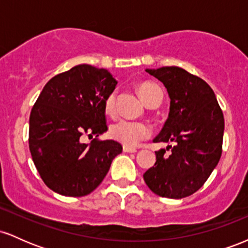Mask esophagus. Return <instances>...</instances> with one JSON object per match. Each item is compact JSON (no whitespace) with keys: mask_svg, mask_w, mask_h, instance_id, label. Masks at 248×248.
I'll list each match as a JSON object with an SVG mask.
<instances>
[{"mask_svg":"<svg viewBox=\"0 0 248 248\" xmlns=\"http://www.w3.org/2000/svg\"><path fill=\"white\" fill-rule=\"evenodd\" d=\"M124 153H136V152H138V150H136L135 148L124 146Z\"/></svg>","mask_w":248,"mask_h":248,"instance_id":"1","label":"esophagus"}]
</instances>
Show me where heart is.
<instances>
[{"mask_svg": "<svg viewBox=\"0 0 248 248\" xmlns=\"http://www.w3.org/2000/svg\"><path fill=\"white\" fill-rule=\"evenodd\" d=\"M139 93L147 106L153 102L161 104L162 98H163L161 88L152 82L141 84L139 86ZM115 98L116 93L115 91H113L105 99V112L107 114L113 115L115 113ZM150 132H152L150 127L144 122L127 120V119H121V120L116 121L109 128L110 136L127 147L136 146L139 142L147 139L150 135Z\"/></svg>", "mask_w": 248, "mask_h": 248, "instance_id": "heart-1", "label": "heart"}]
</instances>
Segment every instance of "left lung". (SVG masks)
<instances>
[{
	"mask_svg": "<svg viewBox=\"0 0 248 248\" xmlns=\"http://www.w3.org/2000/svg\"><path fill=\"white\" fill-rule=\"evenodd\" d=\"M170 98L169 115L154 142L171 143L155 152V164L143 179L161 197L179 199L203 186L221 156L224 115L212 88L203 79L177 66L147 69Z\"/></svg>",
	"mask_w": 248,
	"mask_h": 248,
	"instance_id": "left-lung-1",
	"label": "left lung"
}]
</instances>
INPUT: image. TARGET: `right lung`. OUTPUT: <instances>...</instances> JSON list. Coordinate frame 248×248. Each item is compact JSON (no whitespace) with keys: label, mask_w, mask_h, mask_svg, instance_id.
<instances>
[{"label":"right lung","mask_w":248,"mask_h":248,"mask_svg":"<svg viewBox=\"0 0 248 248\" xmlns=\"http://www.w3.org/2000/svg\"><path fill=\"white\" fill-rule=\"evenodd\" d=\"M118 81L105 69L80 64L46 82L32 107L29 148L44 183L62 196L81 197L99 186L122 152L113 140L81 142L107 132L105 99Z\"/></svg>","instance_id":"obj_1"}]
</instances>
